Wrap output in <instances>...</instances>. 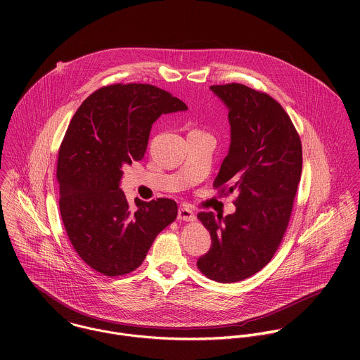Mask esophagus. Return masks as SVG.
I'll return each mask as SVG.
<instances>
[{"label":"esophagus","instance_id":"1","mask_svg":"<svg viewBox=\"0 0 360 360\" xmlns=\"http://www.w3.org/2000/svg\"><path fill=\"white\" fill-rule=\"evenodd\" d=\"M178 219L184 221V222H193L195 221V215L191 210L188 208H179L178 211Z\"/></svg>","mask_w":360,"mask_h":360}]
</instances>
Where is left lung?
Masks as SVG:
<instances>
[{
  "label": "left lung",
  "instance_id": "1",
  "mask_svg": "<svg viewBox=\"0 0 360 360\" xmlns=\"http://www.w3.org/2000/svg\"><path fill=\"white\" fill-rule=\"evenodd\" d=\"M228 108L231 143L215 188L235 192L232 215L200 212L212 246L198 259L208 278L232 283L261 271L286 231L302 172V143L285 110L242 84L210 88Z\"/></svg>",
  "mask_w": 360,
  "mask_h": 360
}]
</instances>
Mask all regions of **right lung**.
I'll return each instance as SVG.
<instances>
[{
    "label": "right lung",
    "mask_w": 360,
    "mask_h": 360,
    "mask_svg": "<svg viewBox=\"0 0 360 360\" xmlns=\"http://www.w3.org/2000/svg\"><path fill=\"white\" fill-rule=\"evenodd\" d=\"M185 102L148 84H115L89 95L75 112L58 153L60 211L79 258L96 272L135 271L178 215L161 198L129 207L122 168L141 161L152 124L162 114L186 111Z\"/></svg>",
    "instance_id": "right-lung-1"
}]
</instances>
